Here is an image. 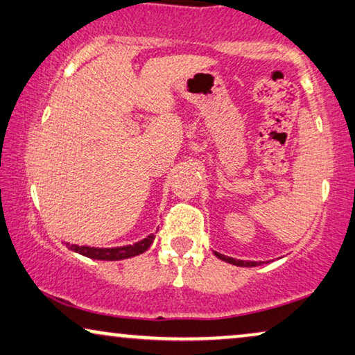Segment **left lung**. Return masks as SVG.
<instances>
[{
	"label": "left lung",
	"instance_id": "left-lung-1",
	"mask_svg": "<svg viewBox=\"0 0 355 355\" xmlns=\"http://www.w3.org/2000/svg\"><path fill=\"white\" fill-rule=\"evenodd\" d=\"M218 259H222V261H225L228 263H233V266H238V267H256L259 266L261 262H246V261H236V259L233 257H227L223 256V254H218V252H214Z\"/></svg>",
	"mask_w": 355,
	"mask_h": 355
}]
</instances>
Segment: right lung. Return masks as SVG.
Wrapping results in <instances>:
<instances>
[{
  "instance_id": "1",
  "label": "right lung",
  "mask_w": 355,
  "mask_h": 355,
  "mask_svg": "<svg viewBox=\"0 0 355 355\" xmlns=\"http://www.w3.org/2000/svg\"><path fill=\"white\" fill-rule=\"evenodd\" d=\"M154 234H149L143 241L130 244L122 248H89V246H77V244L66 243V246L72 251L82 254L85 257L96 259V261H122V259L135 257L138 254H143L153 244Z\"/></svg>"
}]
</instances>
